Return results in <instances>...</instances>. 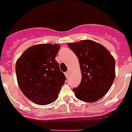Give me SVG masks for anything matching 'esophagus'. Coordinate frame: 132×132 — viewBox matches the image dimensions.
<instances>
[{
	"mask_svg": "<svg viewBox=\"0 0 132 132\" xmlns=\"http://www.w3.org/2000/svg\"><path fill=\"white\" fill-rule=\"evenodd\" d=\"M65 77H68L69 75V71H67V72H65Z\"/></svg>",
	"mask_w": 132,
	"mask_h": 132,
	"instance_id": "1",
	"label": "esophagus"
}]
</instances>
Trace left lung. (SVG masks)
<instances>
[{"label": "left lung", "instance_id": "8db88e82", "mask_svg": "<svg viewBox=\"0 0 132 132\" xmlns=\"http://www.w3.org/2000/svg\"><path fill=\"white\" fill-rule=\"evenodd\" d=\"M78 58L82 81L73 88L77 98L95 102L109 90L115 77V60L108 50L95 41L84 40L69 43Z\"/></svg>", "mask_w": 132, "mask_h": 132}]
</instances>
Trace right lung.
Wrapping results in <instances>:
<instances>
[{
	"label": "right lung",
	"mask_w": 132,
	"mask_h": 132,
	"mask_svg": "<svg viewBox=\"0 0 132 132\" xmlns=\"http://www.w3.org/2000/svg\"><path fill=\"white\" fill-rule=\"evenodd\" d=\"M60 48V44H37L27 48L17 60L15 72L20 90L40 105L55 101L65 84L66 77L55 59Z\"/></svg>",
	"instance_id": "right-lung-1"
}]
</instances>
